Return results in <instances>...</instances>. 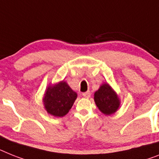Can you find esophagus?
I'll return each mask as SVG.
<instances>
[{
	"instance_id": "1",
	"label": "esophagus",
	"mask_w": 159,
	"mask_h": 159,
	"mask_svg": "<svg viewBox=\"0 0 159 159\" xmlns=\"http://www.w3.org/2000/svg\"><path fill=\"white\" fill-rule=\"evenodd\" d=\"M90 94H90V91H86V92H84L83 94H82V95H83L85 98H89L90 97Z\"/></svg>"
}]
</instances>
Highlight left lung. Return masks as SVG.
I'll list each match as a JSON object with an SVG mask.
<instances>
[{"instance_id": "left-lung-1", "label": "left lung", "mask_w": 159, "mask_h": 159, "mask_svg": "<svg viewBox=\"0 0 159 159\" xmlns=\"http://www.w3.org/2000/svg\"><path fill=\"white\" fill-rule=\"evenodd\" d=\"M94 101L98 109L105 115L113 114L120 106L116 94L107 84H103L94 93Z\"/></svg>"}]
</instances>
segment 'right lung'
I'll use <instances>...</instances> for the list:
<instances>
[{"mask_svg": "<svg viewBox=\"0 0 159 159\" xmlns=\"http://www.w3.org/2000/svg\"><path fill=\"white\" fill-rule=\"evenodd\" d=\"M77 98L73 91L65 82H61L54 87L49 86L43 98L45 108L54 116H64L71 109Z\"/></svg>", "mask_w": 159, "mask_h": 159, "instance_id": "obj_1", "label": "right lung"}]
</instances>
